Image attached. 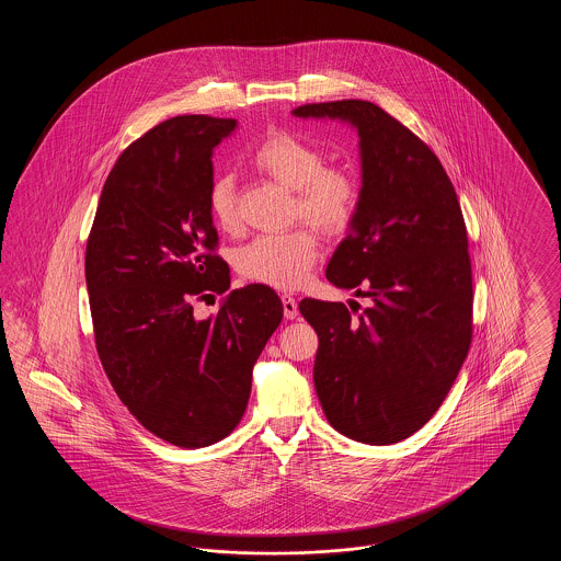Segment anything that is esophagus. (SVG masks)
I'll return each instance as SVG.
<instances>
[{"instance_id":"obj_1","label":"esophagus","mask_w":561,"mask_h":561,"mask_svg":"<svg viewBox=\"0 0 561 561\" xmlns=\"http://www.w3.org/2000/svg\"><path fill=\"white\" fill-rule=\"evenodd\" d=\"M282 305H284V318L286 320L298 318V302H296L293 294H282Z\"/></svg>"}]
</instances>
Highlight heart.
I'll return each instance as SVG.
<instances>
[{"label": "heart", "mask_w": 561, "mask_h": 561, "mask_svg": "<svg viewBox=\"0 0 561 561\" xmlns=\"http://www.w3.org/2000/svg\"><path fill=\"white\" fill-rule=\"evenodd\" d=\"M323 163L320 149L288 133L271 134L252 153V165L261 174L293 191L296 216L323 233H339L355 213L359 187L348 170ZM208 206L222 231L240 227L236 183L229 174L214 179ZM318 256L316 236L309 229H294L245 243L236 254V267L245 279L293 290L309 279Z\"/></svg>", "instance_id": "b5f03b06"}]
</instances>
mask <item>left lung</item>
Here are the masks:
<instances>
[{
	"label": "left lung",
	"mask_w": 561,
	"mask_h": 561,
	"mask_svg": "<svg viewBox=\"0 0 561 561\" xmlns=\"http://www.w3.org/2000/svg\"><path fill=\"white\" fill-rule=\"evenodd\" d=\"M293 115L336 119L359 136V197L325 277L373 302L353 316L343 302L300 300L320 339L316 391L348 439L396 444L437 412L471 345L473 284L458 197L427 145L374 103H316Z\"/></svg>",
	"instance_id": "1"
}]
</instances>
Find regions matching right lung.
Returning a JSON list of instances; mask_svg holds the SVG:
<instances>
[{"mask_svg": "<svg viewBox=\"0 0 561 561\" xmlns=\"http://www.w3.org/2000/svg\"><path fill=\"white\" fill-rule=\"evenodd\" d=\"M236 119L179 115L133 142L101 193L85 248L96 351L108 380L153 435L204 448L240 423L252 370L284 307L263 284L231 290L197 320L193 302L229 290L210 254L213 149Z\"/></svg>", "mask_w": 561, "mask_h": 561, "instance_id": "1", "label": "right lung"}]
</instances>
